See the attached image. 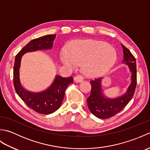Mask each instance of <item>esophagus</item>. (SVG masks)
Instances as JSON below:
<instances>
[{
  "mask_svg": "<svg viewBox=\"0 0 150 150\" xmlns=\"http://www.w3.org/2000/svg\"><path fill=\"white\" fill-rule=\"evenodd\" d=\"M74 81L76 82H81L83 81V77L81 75H77L75 76L74 77Z\"/></svg>",
  "mask_w": 150,
  "mask_h": 150,
  "instance_id": "34e87169",
  "label": "esophagus"
}]
</instances>
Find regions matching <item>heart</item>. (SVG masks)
Instances as JSON below:
<instances>
[{
    "label": "heart",
    "instance_id": "1",
    "mask_svg": "<svg viewBox=\"0 0 150 150\" xmlns=\"http://www.w3.org/2000/svg\"><path fill=\"white\" fill-rule=\"evenodd\" d=\"M116 52L106 42L95 40L78 41L69 50L63 49L60 59L67 66L75 68L84 64L87 75L97 76L107 72L117 61Z\"/></svg>",
    "mask_w": 150,
    "mask_h": 150
}]
</instances>
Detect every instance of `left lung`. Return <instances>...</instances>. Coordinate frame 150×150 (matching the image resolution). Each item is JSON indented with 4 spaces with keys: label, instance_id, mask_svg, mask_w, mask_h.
Wrapping results in <instances>:
<instances>
[{
    "label": "left lung",
    "instance_id": "left-lung-1",
    "mask_svg": "<svg viewBox=\"0 0 150 150\" xmlns=\"http://www.w3.org/2000/svg\"><path fill=\"white\" fill-rule=\"evenodd\" d=\"M124 53L123 62L129 66L132 71V82L126 93L115 99L104 98L102 93L101 78L95 79L90 81L91 86V94L87 98L89 109L95 117L101 119L112 117L122 111L134 95L137 86V67L135 57L130 51L122 44Z\"/></svg>",
    "mask_w": 150,
    "mask_h": 150
}]
</instances>
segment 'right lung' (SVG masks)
I'll use <instances>...</instances> for the list:
<instances>
[{"mask_svg": "<svg viewBox=\"0 0 150 150\" xmlns=\"http://www.w3.org/2000/svg\"><path fill=\"white\" fill-rule=\"evenodd\" d=\"M56 35H47L31 40L15 57L13 67V84L16 93L27 106L35 112L48 115L55 112L61 106L68 86L73 82L72 77L57 75L51 86L40 93H31L22 88L19 79V68L23 54L39 50L51 49Z\"/></svg>", "mask_w": 150, "mask_h": 150, "instance_id": "obj_1", "label": "right lung"}]
</instances>
